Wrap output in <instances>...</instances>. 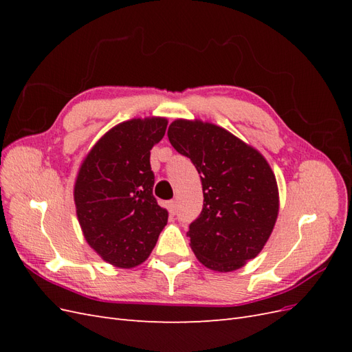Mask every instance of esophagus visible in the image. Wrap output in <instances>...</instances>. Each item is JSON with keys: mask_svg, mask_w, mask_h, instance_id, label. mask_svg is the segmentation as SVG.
Returning <instances> with one entry per match:
<instances>
[{"mask_svg": "<svg viewBox=\"0 0 352 352\" xmlns=\"http://www.w3.org/2000/svg\"><path fill=\"white\" fill-rule=\"evenodd\" d=\"M167 210L170 212V216L176 214V201H168L167 202Z\"/></svg>", "mask_w": 352, "mask_h": 352, "instance_id": "34e87169", "label": "esophagus"}]
</instances>
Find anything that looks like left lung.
<instances>
[{
    "mask_svg": "<svg viewBox=\"0 0 352 352\" xmlns=\"http://www.w3.org/2000/svg\"><path fill=\"white\" fill-rule=\"evenodd\" d=\"M167 136L201 175L204 206L189 225L190 248L214 272H233L255 258L279 212L273 170L255 148L212 123L177 119Z\"/></svg>",
    "mask_w": 352,
    "mask_h": 352,
    "instance_id": "8db88e82",
    "label": "left lung"
}]
</instances>
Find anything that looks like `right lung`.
<instances>
[{"instance_id":"obj_1","label":"right lung","mask_w":352,"mask_h":352,"mask_svg":"<svg viewBox=\"0 0 352 352\" xmlns=\"http://www.w3.org/2000/svg\"><path fill=\"white\" fill-rule=\"evenodd\" d=\"M164 117L119 123L80 164L74 204L83 236L114 267L132 269L154 250L168 212L153 195L151 148L163 140Z\"/></svg>"}]
</instances>
